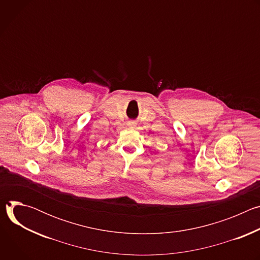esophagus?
Returning <instances> with one entry per match:
<instances>
[{
    "instance_id": "obj_1",
    "label": "esophagus",
    "mask_w": 260,
    "mask_h": 260,
    "mask_svg": "<svg viewBox=\"0 0 260 260\" xmlns=\"http://www.w3.org/2000/svg\"><path fill=\"white\" fill-rule=\"evenodd\" d=\"M129 125H132V126H133V125H135V122H134V121H132V122H129Z\"/></svg>"
}]
</instances>
